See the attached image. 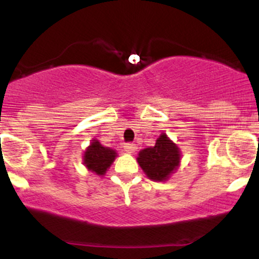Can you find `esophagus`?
<instances>
[{
    "instance_id": "obj_1",
    "label": "esophagus",
    "mask_w": 259,
    "mask_h": 259,
    "mask_svg": "<svg viewBox=\"0 0 259 259\" xmlns=\"http://www.w3.org/2000/svg\"><path fill=\"white\" fill-rule=\"evenodd\" d=\"M136 150V145L135 144H125L124 145V151L127 153H134Z\"/></svg>"
}]
</instances>
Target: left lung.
Listing matches in <instances>:
<instances>
[{
	"label": "left lung",
	"instance_id": "obj_1",
	"mask_svg": "<svg viewBox=\"0 0 259 259\" xmlns=\"http://www.w3.org/2000/svg\"><path fill=\"white\" fill-rule=\"evenodd\" d=\"M136 159L148 179L167 181L179 168L181 151L167 134L162 133L156 140V145L140 151Z\"/></svg>",
	"mask_w": 259,
	"mask_h": 259
}]
</instances>
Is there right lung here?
<instances>
[{
	"mask_svg": "<svg viewBox=\"0 0 259 259\" xmlns=\"http://www.w3.org/2000/svg\"><path fill=\"white\" fill-rule=\"evenodd\" d=\"M117 151L113 148L106 147L101 145L99 140H91L90 145L86 147L84 157H82V164L94 174L103 177L108 170L112 163L117 158Z\"/></svg>",
	"mask_w": 259,
	"mask_h": 259,
	"instance_id": "obj_1",
	"label": "right lung"
}]
</instances>
